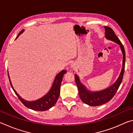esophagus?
Here are the masks:
<instances>
[{"mask_svg":"<svg viewBox=\"0 0 133 133\" xmlns=\"http://www.w3.org/2000/svg\"><path fill=\"white\" fill-rule=\"evenodd\" d=\"M71 66H73V64H71Z\"/></svg>","mask_w":133,"mask_h":133,"instance_id":"1","label":"esophagus"}]
</instances>
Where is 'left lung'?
Masks as SVG:
<instances>
[{"label":"left lung","mask_w":133,"mask_h":133,"mask_svg":"<svg viewBox=\"0 0 133 133\" xmlns=\"http://www.w3.org/2000/svg\"><path fill=\"white\" fill-rule=\"evenodd\" d=\"M105 28V37L108 40L118 44L120 46V49L122 51L123 57V66L121 73L119 75L117 80L111 86L108 87L103 90L98 91L91 92L88 90L84 85L80 82L78 76L77 75H75L76 83L77 84L79 96L83 103L91 106H98L109 102L111 99L115 95L117 91L122 82L124 73L125 62V53L123 44L120 40L117 37L114 31L111 28L107 26H104Z\"/></svg>","instance_id":"8db88e82"}]
</instances>
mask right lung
<instances>
[{
	"mask_svg": "<svg viewBox=\"0 0 133 133\" xmlns=\"http://www.w3.org/2000/svg\"><path fill=\"white\" fill-rule=\"evenodd\" d=\"M24 30H22L21 32L19 33V35H17V36L16 38V39H17L18 36L23 33ZM67 73V71L63 70L60 72L58 75L56 76L55 79L54 80V82L53 83L52 86H51L50 91L48 92V94H46V95L44 96L43 97L38 99L37 100L32 101V102H29V101H26L24 99L22 98L19 94H17L16 91H15V90L13 89V85L11 83V81L10 80V77L8 73V77L9 79V82L10 83L11 87L13 89V91H15V94H16L18 98H19V100H21V102L23 103V104L25 105L29 109H32L33 110H36V111H46L50 109L51 107H52L54 105H55L58 98V97L60 95V85L62 82L63 77L65 73Z\"/></svg>",
	"mask_w": 133,
	"mask_h": 133,
	"instance_id": "add662e5",
	"label": "right lung"
}]
</instances>
